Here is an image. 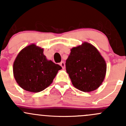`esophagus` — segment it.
<instances>
[{"mask_svg": "<svg viewBox=\"0 0 126 126\" xmlns=\"http://www.w3.org/2000/svg\"><path fill=\"white\" fill-rule=\"evenodd\" d=\"M60 65L62 67L63 69H64V68H65V63H64V62H63H63H61L60 63Z\"/></svg>", "mask_w": 126, "mask_h": 126, "instance_id": "esophagus-1", "label": "esophagus"}]
</instances>
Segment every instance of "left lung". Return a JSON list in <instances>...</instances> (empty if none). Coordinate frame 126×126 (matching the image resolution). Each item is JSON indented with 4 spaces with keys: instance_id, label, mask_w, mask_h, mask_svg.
Wrapping results in <instances>:
<instances>
[{
    "instance_id": "left-lung-1",
    "label": "left lung",
    "mask_w": 126,
    "mask_h": 126,
    "mask_svg": "<svg viewBox=\"0 0 126 126\" xmlns=\"http://www.w3.org/2000/svg\"><path fill=\"white\" fill-rule=\"evenodd\" d=\"M66 70L74 87L83 92H90L102 83L107 64L98 50L84 42L71 49L66 61Z\"/></svg>"
}]
</instances>
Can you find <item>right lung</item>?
Masks as SVG:
<instances>
[{
    "label": "right lung",
    "instance_id": "add662e5",
    "mask_svg": "<svg viewBox=\"0 0 126 126\" xmlns=\"http://www.w3.org/2000/svg\"><path fill=\"white\" fill-rule=\"evenodd\" d=\"M43 51V48L32 44L22 49L14 62V77L17 84L26 91L38 93L44 90L62 69L48 60Z\"/></svg>",
    "mask_w": 126,
    "mask_h": 126
}]
</instances>
